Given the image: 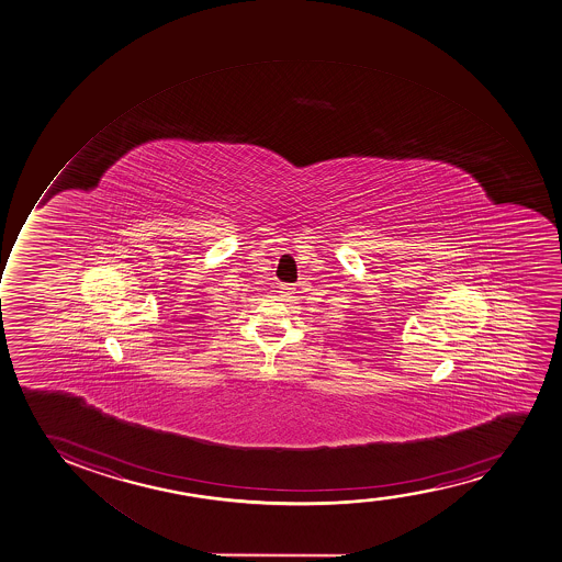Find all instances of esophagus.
Returning <instances> with one entry per match:
<instances>
[{
  "label": "esophagus",
  "mask_w": 562,
  "mask_h": 562,
  "mask_svg": "<svg viewBox=\"0 0 562 562\" xmlns=\"http://www.w3.org/2000/svg\"><path fill=\"white\" fill-rule=\"evenodd\" d=\"M278 295L282 296V301H291V296L295 295V288L291 284H280Z\"/></svg>",
  "instance_id": "34e87169"
}]
</instances>
